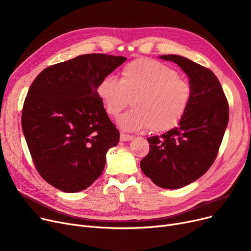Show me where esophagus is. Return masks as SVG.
Returning <instances> with one entry per match:
<instances>
[{
    "mask_svg": "<svg viewBox=\"0 0 251 251\" xmlns=\"http://www.w3.org/2000/svg\"><path fill=\"white\" fill-rule=\"evenodd\" d=\"M132 138H133L132 135H129V134H126V133H121V135H120L121 141H129Z\"/></svg>",
    "mask_w": 251,
    "mask_h": 251,
    "instance_id": "1",
    "label": "esophagus"
}]
</instances>
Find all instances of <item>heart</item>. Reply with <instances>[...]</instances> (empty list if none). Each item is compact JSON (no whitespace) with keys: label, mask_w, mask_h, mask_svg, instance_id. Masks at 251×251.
<instances>
[{"label":"heart","mask_w":251,"mask_h":251,"mask_svg":"<svg viewBox=\"0 0 251 251\" xmlns=\"http://www.w3.org/2000/svg\"><path fill=\"white\" fill-rule=\"evenodd\" d=\"M121 75V79L114 75L101 78L97 92L112 117L132 99L133 108L118 120L123 129L164 132L180 123L188 109L191 86L177 71L156 60L138 59L126 64Z\"/></svg>","instance_id":"obj_1"}]
</instances>
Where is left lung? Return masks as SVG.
<instances>
[{
    "instance_id": "1",
    "label": "left lung",
    "mask_w": 251,
    "mask_h": 251,
    "mask_svg": "<svg viewBox=\"0 0 251 251\" xmlns=\"http://www.w3.org/2000/svg\"><path fill=\"white\" fill-rule=\"evenodd\" d=\"M189 77L191 99L178 127L148 138L150 152L140 162L155 185L177 189L201 178L216 160L229 121V104L212 70L178 55H163Z\"/></svg>"
}]
</instances>
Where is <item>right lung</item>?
<instances>
[{"instance_id": "1", "label": "right lung", "mask_w": 251, "mask_h": 251, "mask_svg": "<svg viewBox=\"0 0 251 251\" xmlns=\"http://www.w3.org/2000/svg\"><path fill=\"white\" fill-rule=\"evenodd\" d=\"M127 58L86 54L39 73L25 98L21 125L38 174L64 192L86 189L102 173L120 133L97 88Z\"/></svg>"}]
</instances>
